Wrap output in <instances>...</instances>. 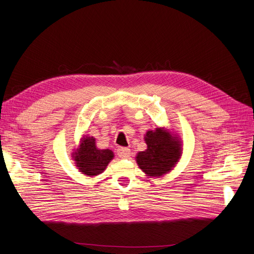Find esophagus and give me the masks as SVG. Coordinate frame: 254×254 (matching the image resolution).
Returning a JSON list of instances; mask_svg holds the SVG:
<instances>
[{"instance_id": "obj_1", "label": "esophagus", "mask_w": 254, "mask_h": 254, "mask_svg": "<svg viewBox=\"0 0 254 254\" xmlns=\"http://www.w3.org/2000/svg\"><path fill=\"white\" fill-rule=\"evenodd\" d=\"M130 155H131V152H130V149L129 148H126V147H120L118 149V156L122 159H128L130 157Z\"/></svg>"}]
</instances>
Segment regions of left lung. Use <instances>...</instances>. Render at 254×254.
Listing matches in <instances>:
<instances>
[{
    "mask_svg": "<svg viewBox=\"0 0 254 254\" xmlns=\"http://www.w3.org/2000/svg\"><path fill=\"white\" fill-rule=\"evenodd\" d=\"M147 149L139 151L135 161L147 178H160L173 171L182 156V142L171 129L157 127L144 134Z\"/></svg>",
    "mask_w": 254,
    "mask_h": 254,
    "instance_id": "1",
    "label": "left lung"
}]
</instances>
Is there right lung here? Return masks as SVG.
Here are the masks:
<instances>
[{
  "label": "right lung",
  "instance_id": "1",
  "mask_svg": "<svg viewBox=\"0 0 254 254\" xmlns=\"http://www.w3.org/2000/svg\"><path fill=\"white\" fill-rule=\"evenodd\" d=\"M113 158L112 150L98 148L95 137L90 135H82L78 147L72 152L75 166L83 176L90 178L102 174Z\"/></svg>",
  "mask_w": 254,
  "mask_h": 254
}]
</instances>
